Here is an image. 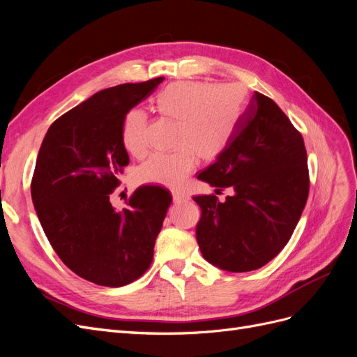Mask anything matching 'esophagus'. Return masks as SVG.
Listing matches in <instances>:
<instances>
[{
    "instance_id": "obj_1",
    "label": "esophagus",
    "mask_w": 357,
    "mask_h": 357,
    "mask_svg": "<svg viewBox=\"0 0 357 357\" xmlns=\"http://www.w3.org/2000/svg\"><path fill=\"white\" fill-rule=\"evenodd\" d=\"M172 199H174V202H183V201H188L189 197L186 195L185 192L174 190V192H172Z\"/></svg>"
}]
</instances>
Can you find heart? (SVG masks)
I'll return each instance as SVG.
<instances>
[{"mask_svg": "<svg viewBox=\"0 0 357 357\" xmlns=\"http://www.w3.org/2000/svg\"><path fill=\"white\" fill-rule=\"evenodd\" d=\"M245 96L235 84L202 82H176L153 98V110L164 119L178 123L176 153H155L138 168L137 178L144 185L178 188L198 165V156L211 162L218 159L238 129L244 113ZM147 116L132 109L122 123V144L132 156H143L147 147Z\"/></svg>", "mask_w": 357, "mask_h": 357, "instance_id": "b5f03b06", "label": "heart"}]
</instances>
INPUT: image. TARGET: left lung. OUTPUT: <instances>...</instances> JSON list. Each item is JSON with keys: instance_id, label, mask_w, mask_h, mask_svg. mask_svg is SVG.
Returning a JSON list of instances; mask_svg holds the SVG:
<instances>
[{"instance_id": "left-lung-1", "label": "left lung", "mask_w": 357, "mask_h": 357, "mask_svg": "<svg viewBox=\"0 0 357 357\" xmlns=\"http://www.w3.org/2000/svg\"><path fill=\"white\" fill-rule=\"evenodd\" d=\"M225 201L195 197L202 256L229 273L266 265L289 243L310 192L304 138L283 110L255 92L228 149L198 176Z\"/></svg>"}]
</instances>
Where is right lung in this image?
<instances>
[{"mask_svg":"<svg viewBox=\"0 0 357 357\" xmlns=\"http://www.w3.org/2000/svg\"><path fill=\"white\" fill-rule=\"evenodd\" d=\"M162 80L93 93L58 117L40 147L31 197L43 231L73 273L98 286L121 287L147 271L172 201L165 189L142 186L122 211L110 202L129 164L121 137L125 114Z\"/></svg>","mask_w":357,"mask_h":357,"instance_id":"add662e5","label":"right lung"}]
</instances>
